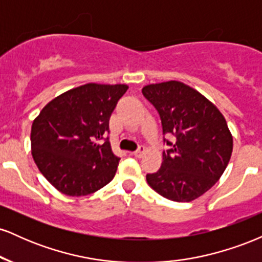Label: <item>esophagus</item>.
Returning a JSON list of instances; mask_svg holds the SVG:
<instances>
[{"label": "esophagus", "instance_id": "34e87169", "mask_svg": "<svg viewBox=\"0 0 262 262\" xmlns=\"http://www.w3.org/2000/svg\"><path fill=\"white\" fill-rule=\"evenodd\" d=\"M145 152H146L145 146H139V149L135 150V151L133 152V155L135 156V158H143V155L145 154Z\"/></svg>", "mask_w": 262, "mask_h": 262}]
</instances>
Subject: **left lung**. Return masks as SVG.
Returning a JSON list of instances; mask_svg holds the SVG:
<instances>
[{
	"mask_svg": "<svg viewBox=\"0 0 262 262\" xmlns=\"http://www.w3.org/2000/svg\"><path fill=\"white\" fill-rule=\"evenodd\" d=\"M161 118L165 140L161 167L146 175L154 191L175 202H191L206 193L223 175L233 151L227 121L202 93L180 81L151 83L141 90Z\"/></svg>",
	"mask_w": 262,
	"mask_h": 262,
	"instance_id": "8db88e82",
	"label": "left lung"
}]
</instances>
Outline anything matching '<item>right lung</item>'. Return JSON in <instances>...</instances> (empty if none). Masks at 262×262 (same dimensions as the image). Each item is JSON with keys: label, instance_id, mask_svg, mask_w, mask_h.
<instances>
[{"label": "right lung", "instance_id": "obj_1", "mask_svg": "<svg viewBox=\"0 0 262 262\" xmlns=\"http://www.w3.org/2000/svg\"><path fill=\"white\" fill-rule=\"evenodd\" d=\"M127 85H86L44 106L33 121L32 156L39 171L66 196L91 194L112 181L121 159L113 154L108 122Z\"/></svg>", "mask_w": 262, "mask_h": 262}]
</instances>
